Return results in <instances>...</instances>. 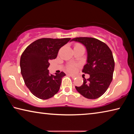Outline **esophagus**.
I'll return each mask as SVG.
<instances>
[{"label": "esophagus", "mask_w": 134, "mask_h": 134, "mask_svg": "<svg viewBox=\"0 0 134 134\" xmlns=\"http://www.w3.org/2000/svg\"><path fill=\"white\" fill-rule=\"evenodd\" d=\"M70 76H71L72 79H75L77 77L76 75H74V74H70Z\"/></svg>", "instance_id": "1"}]
</instances>
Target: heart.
Wrapping results in <instances>:
<instances>
[{
    "mask_svg": "<svg viewBox=\"0 0 134 134\" xmlns=\"http://www.w3.org/2000/svg\"><path fill=\"white\" fill-rule=\"evenodd\" d=\"M77 67H78L77 64H69L67 67V71H69L70 72H74L76 71Z\"/></svg>",
    "mask_w": 134,
    "mask_h": 134,
    "instance_id": "heart-1",
    "label": "heart"
}]
</instances>
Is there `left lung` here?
<instances>
[{"label":"left lung","mask_w":134,"mask_h":134,"mask_svg":"<svg viewBox=\"0 0 134 134\" xmlns=\"http://www.w3.org/2000/svg\"><path fill=\"white\" fill-rule=\"evenodd\" d=\"M71 41L80 42L87 50V63L82 70L90 77H83V83L76 86L79 93L86 98L95 99L105 93L113 79L115 62L110 49L105 43L91 37H77Z\"/></svg>","instance_id":"1"}]
</instances>
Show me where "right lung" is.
<instances>
[{"label":"right lung","mask_w":134,"mask_h":134,"mask_svg":"<svg viewBox=\"0 0 134 134\" xmlns=\"http://www.w3.org/2000/svg\"><path fill=\"white\" fill-rule=\"evenodd\" d=\"M71 38H41L28 45L20 60L21 72L25 84L35 96L48 99L60 89L64 72L49 74V62L55 59L59 49Z\"/></svg>","instance_id":"obj_1"}]
</instances>
